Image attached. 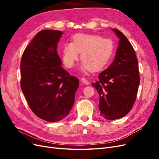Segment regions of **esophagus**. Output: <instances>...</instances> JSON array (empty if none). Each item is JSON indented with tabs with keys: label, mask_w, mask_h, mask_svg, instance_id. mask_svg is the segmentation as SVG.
Returning <instances> with one entry per match:
<instances>
[{
	"label": "esophagus",
	"mask_w": 159,
	"mask_h": 159,
	"mask_svg": "<svg viewBox=\"0 0 159 159\" xmlns=\"http://www.w3.org/2000/svg\"><path fill=\"white\" fill-rule=\"evenodd\" d=\"M81 81H82V82H83L84 84H85V85H88V84H89V81H88L87 79H86L85 78H81Z\"/></svg>",
	"instance_id": "esophagus-1"
}]
</instances>
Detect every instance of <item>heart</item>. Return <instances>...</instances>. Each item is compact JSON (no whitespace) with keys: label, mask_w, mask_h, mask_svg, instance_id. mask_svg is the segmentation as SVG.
<instances>
[{"label":"heart","mask_w":159,"mask_h":159,"mask_svg":"<svg viewBox=\"0 0 159 159\" xmlns=\"http://www.w3.org/2000/svg\"><path fill=\"white\" fill-rule=\"evenodd\" d=\"M114 43L109 38L85 34H76L71 38V42H67L62 48L64 64L71 68L79 58L83 61L81 70L98 71L106 65L114 52Z\"/></svg>","instance_id":"obj_1"}]
</instances>
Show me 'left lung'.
<instances>
[{
	"label": "left lung",
	"mask_w": 159,
	"mask_h": 159,
	"mask_svg": "<svg viewBox=\"0 0 159 159\" xmlns=\"http://www.w3.org/2000/svg\"><path fill=\"white\" fill-rule=\"evenodd\" d=\"M113 30L120 38L115 60L99 74V80L92 83L99 94L100 114L109 120L123 117L131 111L140 82L138 60L131 44L121 31Z\"/></svg>",
	"instance_id": "1"
}]
</instances>
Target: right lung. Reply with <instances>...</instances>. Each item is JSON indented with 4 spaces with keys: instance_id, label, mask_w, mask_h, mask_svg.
I'll return each mask as SVG.
<instances>
[{
    "instance_id": "obj_1",
    "label": "right lung",
    "mask_w": 159,
    "mask_h": 159,
    "mask_svg": "<svg viewBox=\"0 0 159 159\" xmlns=\"http://www.w3.org/2000/svg\"><path fill=\"white\" fill-rule=\"evenodd\" d=\"M62 32H38L24 51L20 62V87L37 117L56 122L68 116L73 107L79 80L61 66L57 44Z\"/></svg>"
}]
</instances>
